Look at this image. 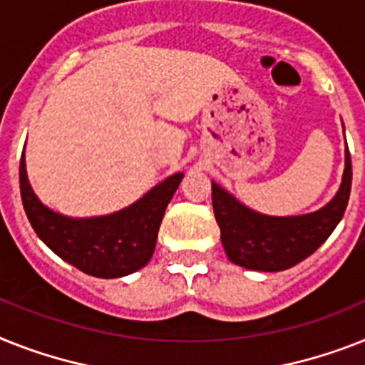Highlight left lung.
Wrapping results in <instances>:
<instances>
[{
  "label": "left lung",
  "instance_id": "1",
  "mask_svg": "<svg viewBox=\"0 0 365 365\" xmlns=\"http://www.w3.org/2000/svg\"><path fill=\"white\" fill-rule=\"evenodd\" d=\"M351 182L349 147L338 194L327 207L312 215L289 218L257 215L212 182V209L225 254L235 264L250 270L278 272L291 269L309 257L336 230L347 209Z\"/></svg>",
  "mask_w": 365,
  "mask_h": 365
}]
</instances>
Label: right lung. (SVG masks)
I'll return each instance as SVG.
<instances>
[{
  "instance_id": "obj_1",
  "label": "right lung",
  "mask_w": 365,
  "mask_h": 365,
  "mask_svg": "<svg viewBox=\"0 0 365 365\" xmlns=\"http://www.w3.org/2000/svg\"><path fill=\"white\" fill-rule=\"evenodd\" d=\"M175 173L140 201L101 218H67L46 209L27 182L26 158H20V194L35 233L67 263L96 278H121L145 267L155 252L165 207L179 188Z\"/></svg>"
}]
</instances>
